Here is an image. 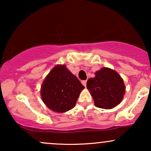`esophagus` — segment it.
Returning a JSON list of instances; mask_svg holds the SVG:
<instances>
[{"instance_id":"obj_1","label":"esophagus","mask_w":151,"mask_h":151,"mask_svg":"<svg viewBox=\"0 0 151 151\" xmlns=\"http://www.w3.org/2000/svg\"><path fill=\"white\" fill-rule=\"evenodd\" d=\"M81 83H82V84L84 85V86H86V80H83L81 81Z\"/></svg>"}]
</instances>
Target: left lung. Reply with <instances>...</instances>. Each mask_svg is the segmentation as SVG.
<instances>
[{
    "label": "left lung",
    "mask_w": 151,
    "mask_h": 151,
    "mask_svg": "<svg viewBox=\"0 0 151 151\" xmlns=\"http://www.w3.org/2000/svg\"><path fill=\"white\" fill-rule=\"evenodd\" d=\"M89 89L96 107L111 109L121 103L126 87L121 76L110 68L103 67L95 72V77L88 79Z\"/></svg>",
    "instance_id": "8db88e82"
}]
</instances>
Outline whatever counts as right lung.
I'll return each instance as SVG.
<instances>
[{
    "label": "right lung",
    "mask_w": 151,
    "mask_h": 151,
    "mask_svg": "<svg viewBox=\"0 0 151 151\" xmlns=\"http://www.w3.org/2000/svg\"><path fill=\"white\" fill-rule=\"evenodd\" d=\"M84 88L65 65H58L43 81L40 93L43 102L48 108L53 111L64 113L75 106Z\"/></svg>",
    "instance_id": "right-lung-1"
}]
</instances>
